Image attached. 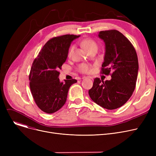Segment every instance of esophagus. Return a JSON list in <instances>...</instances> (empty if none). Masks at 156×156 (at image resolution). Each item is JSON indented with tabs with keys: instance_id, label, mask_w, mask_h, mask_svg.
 I'll use <instances>...</instances> for the list:
<instances>
[{
	"instance_id": "esophagus-1",
	"label": "esophagus",
	"mask_w": 156,
	"mask_h": 156,
	"mask_svg": "<svg viewBox=\"0 0 156 156\" xmlns=\"http://www.w3.org/2000/svg\"><path fill=\"white\" fill-rule=\"evenodd\" d=\"M86 77H83V78H85ZM87 78H91V79H92V77H91V76H87Z\"/></svg>"
}]
</instances>
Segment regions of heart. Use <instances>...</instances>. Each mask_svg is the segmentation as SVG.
<instances>
[{"label":"heart","instance_id":"b5f03b06","mask_svg":"<svg viewBox=\"0 0 156 156\" xmlns=\"http://www.w3.org/2000/svg\"><path fill=\"white\" fill-rule=\"evenodd\" d=\"M81 45H82L86 50L88 51L92 50L93 48H97V44L96 43L95 41L91 38H86L83 40L81 42ZM74 49V45H71L68 51V55H71ZM78 69L81 73H87L90 71V68L89 66L87 64H81L79 65Z\"/></svg>","mask_w":156,"mask_h":156}]
</instances>
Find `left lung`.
Returning <instances> with one entry per match:
<instances>
[{"label":"left lung","mask_w":156,"mask_h":156,"mask_svg":"<svg viewBox=\"0 0 156 156\" xmlns=\"http://www.w3.org/2000/svg\"><path fill=\"white\" fill-rule=\"evenodd\" d=\"M98 36L103 40L105 49L101 73L111 75L112 78L105 81L95 78L88 94L103 108L116 109L128 101L135 88L138 71L137 54L129 40L118 30L101 31Z\"/></svg>","instance_id":"1"}]
</instances>
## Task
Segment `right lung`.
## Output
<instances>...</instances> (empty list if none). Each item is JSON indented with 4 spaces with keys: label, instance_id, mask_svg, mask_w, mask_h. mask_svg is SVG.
I'll return each mask as SVG.
<instances>
[{
    "label": "right lung",
    "instance_id": "add662e5",
    "mask_svg": "<svg viewBox=\"0 0 156 156\" xmlns=\"http://www.w3.org/2000/svg\"><path fill=\"white\" fill-rule=\"evenodd\" d=\"M80 35H64L49 40L32 64L29 75L30 87L34 99L42 111L52 114L59 110L67 99L75 79L61 82L58 70L66 62L73 41Z\"/></svg>",
    "mask_w": 156,
    "mask_h": 156
}]
</instances>
